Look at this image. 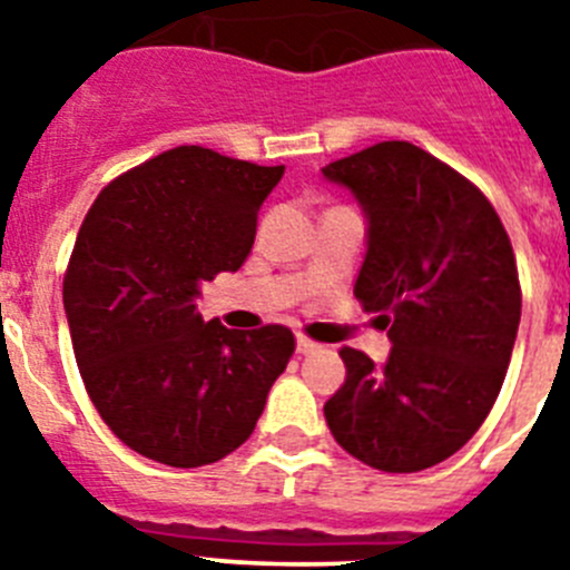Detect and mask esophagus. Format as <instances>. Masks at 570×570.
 <instances>
[{
	"mask_svg": "<svg viewBox=\"0 0 570 570\" xmlns=\"http://www.w3.org/2000/svg\"><path fill=\"white\" fill-rule=\"evenodd\" d=\"M316 347H320V342H314L305 334H296V351H299V354H314Z\"/></svg>",
	"mask_w": 570,
	"mask_h": 570,
	"instance_id": "34e87169",
	"label": "esophagus"
}]
</instances>
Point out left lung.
<instances>
[{
    "label": "left lung",
    "mask_w": 570,
    "mask_h": 570,
    "mask_svg": "<svg viewBox=\"0 0 570 570\" xmlns=\"http://www.w3.org/2000/svg\"><path fill=\"white\" fill-rule=\"evenodd\" d=\"M322 174L365 208L354 294L394 342L382 367L342 347L347 376L325 420L365 465L425 471L456 454L500 396L522 314L511 239L471 179L411 142H376Z\"/></svg>",
    "instance_id": "1"
}]
</instances>
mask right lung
<instances>
[{
  "instance_id": "add662e5",
  "label": "right lung",
  "mask_w": 570,
  "mask_h": 570,
  "mask_svg": "<svg viewBox=\"0 0 570 570\" xmlns=\"http://www.w3.org/2000/svg\"><path fill=\"white\" fill-rule=\"evenodd\" d=\"M282 174L179 145L116 176L90 205L65 271V314L90 402L136 454L199 468L254 434L294 334L203 322L194 296L248 259Z\"/></svg>"
}]
</instances>
